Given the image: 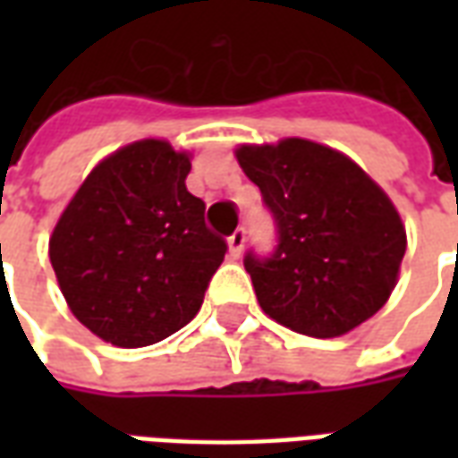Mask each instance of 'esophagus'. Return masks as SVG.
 Here are the masks:
<instances>
[{
    "mask_svg": "<svg viewBox=\"0 0 458 458\" xmlns=\"http://www.w3.org/2000/svg\"><path fill=\"white\" fill-rule=\"evenodd\" d=\"M228 248L233 258H240V252H242V248H245V228H238L233 235H230Z\"/></svg>",
    "mask_w": 458,
    "mask_h": 458,
    "instance_id": "obj_1",
    "label": "esophagus"
}]
</instances>
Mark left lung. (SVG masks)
Instances as JSON below:
<instances>
[{"label": "left lung", "instance_id": "1", "mask_svg": "<svg viewBox=\"0 0 458 458\" xmlns=\"http://www.w3.org/2000/svg\"><path fill=\"white\" fill-rule=\"evenodd\" d=\"M235 157L277 225L269 258L245 255L262 311L314 338L344 336L380 311L407 248L385 191L345 154L299 137L242 144Z\"/></svg>", "mask_w": 458, "mask_h": 458}]
</instances>
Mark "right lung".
<instances>
[{
  "label": "right lung",
  "mask_w": 458,
  "mask_h": 458,
  "mask_svg": "<svg viewBox=\"0 0 458 458\" xmlns=\"http://www.w3.org/2000/svg\"><path fill=\"white\" fill-rule=\"evenodd\" d=\"M191 159L141 140L95 166L48 242L75 318L120 348L159 344L199 314L228 252L186 189Z\"/></svg>",
  "instance_id": "obj_1"
}]
</instances>
